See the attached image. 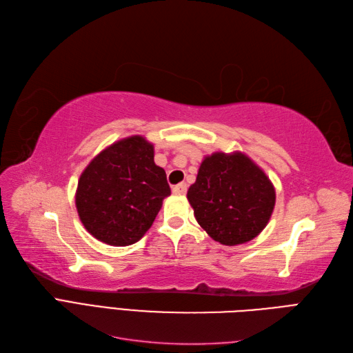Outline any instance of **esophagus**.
Returning <instances> with one entry per match:
<instances>
[{"mask_svg": "<svg viewBox=\"0 0 353 353\" xmlns=\"http://www.w3.org/2000/svg\"><path fill=\"white\" fill-rule=\"evenodd\" d=\"M186 190H188L186 183H179V185L173 186V193H176V195H185Z\"/></svg>", "mask_w": 353, "mask_h": 353, "instance_id": "1", "label": "esophagus"}]
</instances>
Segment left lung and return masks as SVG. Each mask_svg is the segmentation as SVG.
Segmentation results:
<instances>
[{
  "label": "left lung",
  "mask_w": 353,
  "mask_h": 353,
  "mask_svg": "<svg viewBox=\"0 0 353 353\" xmlns=\"http://www.w3.org/2000/svg\"><path fill=\"white\" fill-rule=\"evenodd\" d=\"M188 201L215 242L234 246L265 229L276 205V189L245 154L214 152L201 163Z\"/></svg>",
  "instance_id": "8db88e82"
}]
</instances>
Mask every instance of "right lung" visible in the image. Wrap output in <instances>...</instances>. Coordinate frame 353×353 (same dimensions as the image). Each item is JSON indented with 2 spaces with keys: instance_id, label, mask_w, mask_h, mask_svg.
Masks as SVG:
<instances>
[{
  "instance_id": "1",
  "label": "right lung",
  "mask_w": 353,
  "mask_h": 353,
  "mask_svg": "<svg viewBox=\"0 0 353 353\" xmlns=\"http://www.w3.org/2000/svg\"><path fill=\"white\" fill-rule=\"evenodd\" d=\"M172 190L154 145L130 136L107 146L83 170L76 208L85 229L111 246L133 245L150 230Z\"/></svg>"
}]
</instances>
